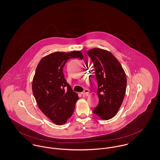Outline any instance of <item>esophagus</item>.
<instances>
[{
  "instance_id": "1",
  "label": "esophagus",
  "mask_w": 160,
  "mask_h": 160,
  "mask_svg": "<svg viewBox=\"0 0 160 160\" xmlns=\"http://www.w3.org/2000/svg\"><path fill=\"white\" fill-rule=\"evenodd\" d=\"M89 92V91L88 89H85L83 92H81V94H82V95H88Z\"/></svg>"
}]
</instances>
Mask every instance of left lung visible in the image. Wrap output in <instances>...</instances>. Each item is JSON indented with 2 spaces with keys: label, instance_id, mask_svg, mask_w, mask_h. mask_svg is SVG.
Wrapping results in <instances>:
<instances>
[{
  "label": "left lung",
  "instance_id": "1",
  "mask_svg": "<svg viewBox=\"0 0 160 160\" xmlns=\"http://www.w3.org/2000/svg\"><path fill=\"white\" fill-rule=\"evenodd\" d=\"M87 54L92 61L98 85L99 104L92 112L107 120L116 115L124 99L126 73L117 59L108 51L92 48Z\"/></svg>",
  "mask_w": 160,
  "mask_h": 160
}]
</instances>
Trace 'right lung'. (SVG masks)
I'll list each match as a JSON object with an SVG mask.
<instances>
[{
  "label": "right lung",
  "mask_w": 160,
  "mask_h": 160,
  "mask_svg": "<svg viewBox=\"0 0 160 160\" xmlns=\"http://www.w3.org/2000/svg\"><path fill=\"white\" fill-rule=\"evenodd\" d=\"M73 58L83 59L82 53L57 52L44 56L37 65L32 80V92L38 108L57 125L67 122L78 99L63 73L65 64Z\"/></svg>",
  "instance_id": "add662e5"
}]
</instances>
